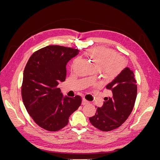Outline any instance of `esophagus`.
<instances>
[{
    "mask_svg": "<svg viewBox=\"0 0 160 160\" xmlns=\"http://www.w3.org/2000/svg\"><path fill=\"white\" fill-rule=\"evenodd\" d=\"M88 103H89V101H87L84 98L82 99V105H86V104H88Z\"/></svg>",
    "mask_w": 160,
    "mask_h": 160,
    "instance_id": "obj_1",
    "label": "esophagus"
}]
</instances>
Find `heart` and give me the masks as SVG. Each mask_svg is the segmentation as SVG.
<instances>
[{
    "label": "heart",
    "instance_id": "1",
    "mask_svg": "<svg viewBox=\"0 0 160 160\" xmlns=\"http://www.w3.org/2000/svg\"><path fill=\"white\" fill-rule=\"evenodd\" d=\"M86 56L93 62L97 70H101L108 77H113L122 71L123 62L113 50L107 48H95L87 51ZM76 61H73V65Z\"/></svg>",
    "mask_w": 160,
    "mask_h": 160
}]
</instances>
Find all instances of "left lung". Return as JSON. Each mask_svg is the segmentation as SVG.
<instances>
[{"label": "left lung", "instance_id": "1", "mask_svg": "<svg viewBox=\"0 0 160 160\" xmlns=\"http://www.w3.org/2000/svg\"><path fill=\"white\" fill-rule=\"evenodd\" d=\"M137 82L133 71L125 67L106 85L111 96L105 98L103 105L98 108L95 115L89 118L94 127L109 132L122 125L132 113L137 97Z\"/></svg>", "mask_w": 160, "mask_h": 160}]
</instances>
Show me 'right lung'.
<instances>
[{
    "mask_svg": "<svg viewBox=\"0 0 160 160\" xmlns=\"http://www.w3.org/2000/svg\"><path fill=\"white\" fill-rule=\"evenodd\" d=\"M79 51L59 45L38 50L28 59L23 72V103L38 126L50 132L65 127L70 115L79 108L81 97L63 96L60 82L66 78V65Z\"/></svg>",
    "mask_w": 160,
    "mask_h": 160,
    "instance_id": "right-lung-1",
    "label": "right lung"
}]
</instances>
